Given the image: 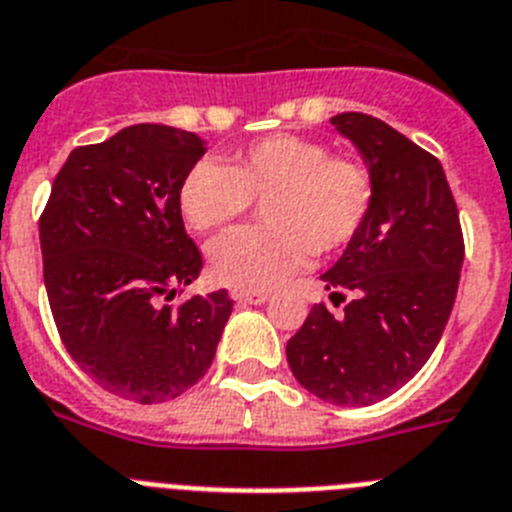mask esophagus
Segmentation results:
<instances>
[{
    "mask_svg": "<svg viewBox=\"0 0 512 512\" xmlns=\"http://www.w3.org/2000/svg\"><path fill=\"white\" fill-rule=\"evenodd\" d=\"M231 299L237 301L239 306H257V304H265V301H268V293H242V291H234V293H231Z\"/></svg>",
    "mask_w": 512,
    "mask_h": 512,
    "instance_id": "1",
    "label": "esophagus"
}]
</instances>
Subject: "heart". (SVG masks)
Masks as SVG:
<instances>
[{
	"instance_id": "obj_1",
	"label": "heart",
	"mask_w": 512,
	"mask_h": 512,
	"mask_svg": "<svg viewBox=\"0 0 512 512\" xmlns=\"http://www.w3.org/2000/svg\"><path fill=\"white\" fill-rule=\"evenodd\" d=\"M373 177L358 159L330 157L319 141L278 133L237 151L229 164L201 159L182 177L180 211L195 231H219L262 201L268 226L231 231L208 247L211 278L231 291L265 293L335 252L366 224Z\"/></svg>"
}]
</instances>
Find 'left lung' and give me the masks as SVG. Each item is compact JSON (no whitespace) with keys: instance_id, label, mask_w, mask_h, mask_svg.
Instances as JSON below:
<instances>
[{"instance_id":"8db88e82","label":"left lung","mask_w":512,"mask_h":512,"mask_svg":"<svg viewBox=\"0 0 512 512\" xmlns=\"http://www.w3.org/2000/svg\"><path fill=\"white\" fill-rule=\"evenodd\" d=\"M330 123L358 149L376 195L366 224L322 275L332 296L350 291L353 301L342 317L311 306L286 358L314 397L368 407L433 355L459 291L464 237L433 154L373 115L340 113Z\"/></svg>"}]
</instances>
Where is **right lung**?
Instances as JSON below:
<instances>
[{"mask_svg":"<svg viewBox=\"0 0 512 512\" xmlns=\"http://www.w3.org/2000/svg\"><path fill=\"white\" fill-rule=\"evenodd\" d=\"M203 154L201 136L159 123L79 146L38 224L66 350L102 389L131 402H167L201 381L234 306L224 288L167 306L203 268L177 201Z\"/></svg>","mask_w":512,"mask_h":512,"instance_id":"obj_1","label":"right lung"}]
</instances>
